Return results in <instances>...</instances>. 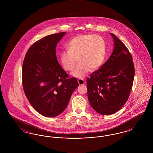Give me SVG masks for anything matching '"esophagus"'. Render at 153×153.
Returning <instances> with one entry per match:
<instances>
[{
	"instance_id": "obj_1",
	"label": "esophagus",
	"mask_w": 153,
	"mask_h": 153,
	"mask_svg": "<svg viewBox=\"0 0 153 153\" xmlns=\"http://www.w3.org/2000/svg\"><path fill=\"white\" fill-rule=\"evenodd\" d=\"M78 82L79 84V85H84L85 84V81L84 80H82V79H79L78 80Z\"/></svg>"
}]
</instances>
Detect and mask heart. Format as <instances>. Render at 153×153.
I'll return each mask as SVG.
<instances>
[{
  "mask_svg": "<svg viewBox=\"0 0 153 153\" xmlns=\"http://www.w3.org/2000/svg\"><path fill=\"white\" fill-rule=\"evenodd\" d=\"M67 51L59 54V61L66 71H73L72 76L83 79L90 69L95 70L102 65L105 56V43L101 36L82 34L75 36L68 43Z\"/></svg>",
  "mask_w": 153,
  "mask_h": 153,
  "instance_id": "b5f03b06",
  "label": "heart"
}]
</instances>
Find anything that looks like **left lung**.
I'll return each instance as SVG.
<instances>
[{"label":"left lung","mask_w":153,"mask_h":153,"mask_svg":"<svg viewBox=\"0 0 153 153\" xmlns=\"http://www.w3.org/2000/svg\"><path fill=\"white\" fill-rule=\"evenodd\" d=\"M110 34L114 51L108 59L87 79L89 102L104 115L117 112L127 101L135 74L131 53L115 35Z\"/></svg>","instance_id":"8db88e82"}]
</instances>
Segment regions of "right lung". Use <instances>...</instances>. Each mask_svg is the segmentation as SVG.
I'll list each match as a JSON object with an SVG mask.
<instances>
[{"instance_id": "1", "label": "right lung", "mask_w": 153, "mask_h": 153, "mask_svg": "<svg viewBox=\"0 0 153 153\" xmlns=\"http://www.w3.org/2000/svg\"><path fill=\"white\" fill-rule=\"evenodd\" d=\"M66 32L45 36L30 47L22 66V85L32 107L44 117H54L67 107L79 86L58 63L56 48Z\"/></svg>"}]
</instances>
